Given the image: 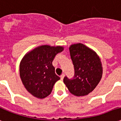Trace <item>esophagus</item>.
Listing matches in <instances>:
<instances>
[{
  "mask_svg": "<svg viewBox=\"0 0 121 121\" xmlns=\"http://www.w3.org/2000/svg\"><path fill=\"white\" fill-rule=\"evenodd\" d=\"M64 76H65V74H62L61 75L60 78H61V80H63V78H64Z\"/></svg>",
  "mask_w": 121,
  "mask_h": 121,
  "instance_id": "1",
  "label": "esophagus"
}]
</instances>
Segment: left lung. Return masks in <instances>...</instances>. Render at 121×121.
I'll list each match as a JSON object with an SVG mask.
<instances>
[{"instance_id":"obj_1","label":"left lung","mask_w":121,"mask_h":121,"mask_svg":"<svg viewBox=\"0 0 121 121\" xmlns=\"http://www.w3.org/2000/svg\"><path fill=\"white\" fill-rule=\"evenodd\" d=\"M74 67V76H65L63 82L72 94L84 96L92 92L101 81L103 65L97 53L85 45L78 43L69 47Z\"/></svg>"}]
</instances>
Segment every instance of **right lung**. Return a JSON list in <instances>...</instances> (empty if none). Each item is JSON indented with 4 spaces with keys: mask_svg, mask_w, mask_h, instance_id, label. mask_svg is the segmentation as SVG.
Returning <instances> with one entry per match:
<instances>
[{
    "mask_svg": "<svg viewBox=\"0 0 121 121\" xmlns=\"http://www.w3.org/2000/svg\"><path fill=\"white\" fill-rule=\"evenodd\" d=\"M62 46L44 45L27 52L20 63V76L25 88L31 95L43 99L52 92L60 78L55 74L52 61L62 52Z\"/></svg>",
    "mask_w": 121,
    "mask_h": 121,
    "instance_id": "obj_1",
    "label": "right lung"
}]
</instances>
